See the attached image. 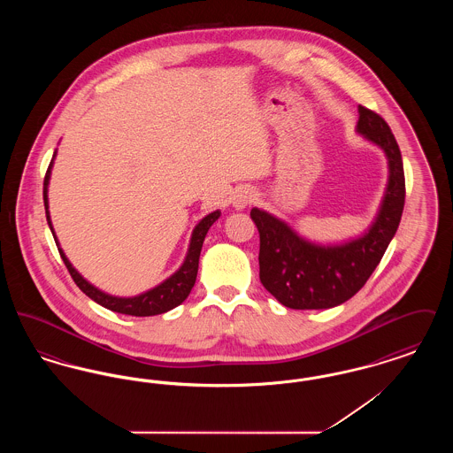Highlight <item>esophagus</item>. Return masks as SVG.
Instances as JSON below:
<instances>
[{
  "instance_id": "esophagus-1",
  "label": "esophagus",
  "mask_w": 453,
  "mask_h": 453,
  "mask_svg": "<svg viewBox=\"0 0 453 453\" xmlns=\"http://www.w3.org/2000/svg\"><path fill=\"white\" fill-rule=\"evenodd\" d=\"M255 192L251 188H239L236 194L233 195V205L236 207L237 211L246 209L250 203L255 202Z\"/></svg>"
}]
</instances>
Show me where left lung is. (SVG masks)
I'll return each instance as SVG.
<instances>
[{
	"label": "left lung",
	"instance_id": "8db88e82",
	"mask_svg": "<svg viewBox=\"0 0 453 453\" xmlns=\"http://www.w3.org/2000/svg\"><path fill=\"white\" fill-rule=\"evenodd\" d=\"M358 115L357 134L384 151L388 166L379 212L364 234L319 244L279 217L251 209L259 233V280L285 307L331 309L351 299L370 279L399 227L406 195L399 146L380 115L362 105Z\"/></svg>",
	"mask_w": 453,
	"mask_h": 453
}]
</instances>
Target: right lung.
<instances>
[{"label": "right lung", "instance_id": "obj_1", "mask_svg": "<svg viewBox=\"0 0 453 453\" xmlns=\"http://www.w3.org/2000/svg\"><path fill=\"white\" fill-rule=\"evenodd\" d=\"M58 151H54V156L50 159V165L45 173L43 178V205H45V217H47V224L52 231L54 241L58 244V250L61 253V258L65 261L73 280L76 281V285L87 294L91 301L107 307L113 312H120V314H127V316H135V318H146V316H156V314H163L174 309L176 305H180L181 302L185 301L192 290V287L196 280V272H198V258H200V251H202V244L203 239L207 236L211 226L216 222L217 219L220 217V211H214L209 216L203 217L192 231V237H190V244L187 250V257L183 259L181 266L173 273L172 277H168L166 280L161 281L159 285L152 287L150 290L134 296V297H117V296H110L107 292L100 290L98 287H95L71 265V261L63 251V248L59 246V241L54 233L52 227V220H50V212H49V181H50V173H52V166H54V159H56Z\"/></svg>", "mask_w": 453, "mask_h": 453}]
</instances>
